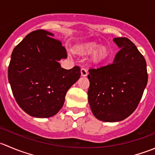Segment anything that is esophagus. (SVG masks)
Wrapping results in <instances>:
<instances>
[{"instance_id":"1","label":"esophagus","mask_w":155,"mask_h":155,"mask_svg":"<svg viewBox=\"0 0 155 155\" xmlns=\"http://www.w3.org/2000/svg\"><path fill=\"white\" fill-rule=\"evenodd\" d=\"M87 74H88V73H87L86 69L85 68L81 69V75H82V76H87Z\"/></svg>"}]
</instances>
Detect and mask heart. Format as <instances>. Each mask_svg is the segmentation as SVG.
<instances>
[{
	"mask_svg": "<svg viewBox=\"0 0 155 155\" xmlns=\"http://www.w3.org/2000/svg\"><path fill=\"white\" fill-rule=\"evenodd\" d=\"M99 47L100 46L97 43H90L85 45V46H81L79 48V50L82 53L87 54H93L95 52L94 54V60L96 62H100L107 57L108 50L106 47Z\"/></svg>",
	"mask_w": 155,
	"mask_h": 155,
	"instance_id": "obj_1",
	"label": "heart"
}]
</instances>
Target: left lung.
<instances>
[{"mask_svg": "<svg viewBox=\"0 0 155 155\" xmlns=\"http://www.w3.org/2000/svg\"><path fill=\"white\" fill-rule=\"evenodd\" d=\"M118 51L110 64L90 69L88 103L94 115L105 122L122 121L135 111L148 82L146 61L126 37L114 38Z\"/></svg>", "mask_w": 155, "mask_h": 155, "instance_id": "left-lung-1", "label": "left lung"}]
</instances>
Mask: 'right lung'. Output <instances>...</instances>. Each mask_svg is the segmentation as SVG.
I'll use <instances>...</instances> for the list:
<instances>
[{"label": "right lung", "instance_id": "add662e5", "mask_svg": "<svg viewBox=\"0 0 155 155\" xmlns=\"http://www.w3.org/2000/svg\"><path fill=\"white\" fill-rule=\"evenodd\" d=\"M54 34L44 30L30 33L12 51L8 79L21 109L35 118H49L64 105L70 87L79 79L80 68L61 67L67 51Z\"/></svg>", "mask_w": 155, "mask_h": 155}]
</instances>
